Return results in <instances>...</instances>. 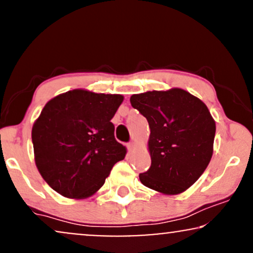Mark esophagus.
I'll return each instance as SVG.
<instances>
[{
  "instance_id": "obj_1",
  "label": "esophagus",
  "mask_w": 253,
  "mask_h": 253,
  "mask_svg": "<svg viewBox=\"0 0 253 253\" xmlns=\"http://www.w3.org/2000/svg\"><path fill=\"white\" fill-rule=\"evenodd\" d=\"M135 147H136V143H135V142H130V143L129 144H127V148H129V149L130 150H132V149H135Z\"/></svg>"
}]
</instances>
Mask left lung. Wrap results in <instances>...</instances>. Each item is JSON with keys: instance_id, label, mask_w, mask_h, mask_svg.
<instances>
[{"instance_id": "1", "label": "left lung", "mask_w": 253, "mask_h": 253, "mask_svg": "<svg viewBox=\"0 0 253 253\" xmlns=\"http://www.w3.org/2000/svg\"><path fill=\"white\" fill-rule=\"evenodd\" d=\"M149 123L151 166L139 180L166 195L197 182L213 155L215 122L203 100L182 88L148 91L130 97Z\"/></svg>"}]
</instances>
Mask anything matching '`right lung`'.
Here are the masks:
<instances>
[{"label":"right lung","mask_w":253,"mask_h":253,"mask_svg":"<svg viewBox=\"0 0 253 253\" xmlns=\"http://www.w3.org/2000/svg\"><path fill=\"white\" fill-rule=\"evenodd\" d=\"M123 99L76 88L47 102L33 124L32 141L35 165L50 188L70 199L99 191L126 154L111 123Z\"/></svg>","instance_id":"obj_1"}]
</instances>
